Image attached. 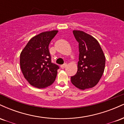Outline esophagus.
<instances>
[{
	"label": "esophagus",
	"instance_id": "obj_1",
	"mask_svg": "<svg viewBox=\"0 0 124 124\" xmlns=\"http://www.w3.org/2000/svg\"><path fill=\"white\" fill-rule=\"evenodd\" d=\"M66 66H67V64L66 63H65V64H63V65H61V69H64V68H66Z\"/></svg>",
	"mask_w": 124,
	"mask_h": 124
}]
</instances>
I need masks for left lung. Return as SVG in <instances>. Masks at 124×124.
Here are the masks:
<instances>
[{"mask_svg": "<svg viewBox=\"0 0 124 124\" xmlns=\"http://www.w3.org/2000/svg\"><path fill=\"white\" fill-rule=\"evenodd\" d=\"M79 42V56L78 71L71 77V82L78 89L85 90L94 87L104 73L106 58L97 40L84 31L73 30Z\"/></svg>", "mask_w": 124, "mask_h": 124, "instance_id": "1", "label": "left lung"}]
</instances>
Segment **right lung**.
Listing matches in <instances>:
<instances>
[{
  "mask_svg": "<svg viewBox=\"0 0 124 124\" xmlns=\"http://www.w3.org/2000/svg\"><path fill=\"white\" fill-rule=\"evenodd\" d=\"M58 30L42 32L33 37L20 54V63L24 77L31 86L43 89L54 83L59 69L51 62L48 46Z\"/></svg>",
  "mask_w": 124,
  "mask_h": 124,
  "instance_id": "1",
  "label": "right lung"
}]
</instances>
